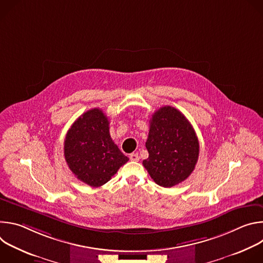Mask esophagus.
Here are the masks:
<instances>
[{
	"instance_id": "1",
	"label": "esophagus",
	"mask_w": 263,
	"mask_h": 263,
	"mask_svg": "<svg viewBox=\"0 0 263 263\" xmlns=\"http://www.w3.org/2000/svg\"><path fill=\"white\" fill-rule=\"evenodd\" d=\"M129 158H130V160H132V161H138V160H139V156H138L137 153H132V154H130Z\"/></svg>"
}]
</instances>
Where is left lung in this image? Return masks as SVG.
<instances>
[{"label": "left lung", "mask_w": 263, "mask_h": 263, "mask_svg": "<svg viewBox=\"0 0 263 263\" xmlns=\"http://www.w3.org/2000/svg\"><path fill=\"white\" fill-rule=\"evenodd\" d=\"M145 147L148 158L142 164L162 187L175 186L189 178L200 152L193 126L172 106H163L152 115Z\"/></svg>", "instance_id": "1"}]
</instances>
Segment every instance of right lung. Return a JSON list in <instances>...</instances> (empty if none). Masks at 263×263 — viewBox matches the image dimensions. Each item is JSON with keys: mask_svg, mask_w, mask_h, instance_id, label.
I'll return each instance as SVG.
<instances>
[{"mask_svg": "<svg viewBox=\"0 0 263 263\" xmlns=\"http://www.w3.org/2000/svg\"><path fill=\"white\" fill-rule=\"evenodd\" d=\"M64 157L76 178L91 187L107 183L129 160L112 140L108 118L99 108L84 112L68 129Z\"/></svg>", "mask_w": 263, "mask_h": 263, "instance_id": "right-lung-1", "label": "right lung"}]
</instances>
